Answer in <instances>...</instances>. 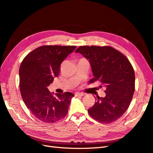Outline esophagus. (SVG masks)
I'll list each match as a JSON object with an SVG mask.
<instances>
[{
	"label": "esophagus",
	"instance_id": "esophagus-1",
	"mask_svg": "<svg viewBox=\"0 0 153 153\" xmlns=\"http://www.w3.org/2000/svg\"><path fill=\"white\" fill-rule=\"evenodd\" d=\"M75 95V96H85V93H83V92H76Z\"/></svg>",
	"mask_w": 153,
	"mask_h": 153
}]
</instances>
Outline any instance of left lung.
Returning <instances> with one entry per match:
<instances>
[{
    "label": "left lung",
    "mask_w": 153,
    "mask_h": 153,
    "mask_svg": "<svg viewBox=\"0 0 153 153\" xmlns=\"http://www.w3.org/2000/svg\"><path fill=\"white\" fill-rule=\"evenodd\" d=\"M89 61L93 78L106 87L104 98L97 96L88 113L101 123H111L128 108L135 91V72L129 60L109 46H80L76 51Z\"/></svg>",
    "instance_id": "8db88e82"
}]
</instances>
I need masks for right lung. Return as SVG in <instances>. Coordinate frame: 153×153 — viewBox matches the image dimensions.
<instances>
[{
    "mask_svg": "<svg viewBox=\"0 0 153 153\" xmlns=\"http://www.w3.org/2000/svg\"><path fill=\"white\" fill-rule=\"evenodd\" d=\"M76 46L44 45L32 51L20 67V93L26 106L39 121L53 123L66 116L74 94L53 96L48 87L61 71V64Z\"/></svg>",
    "mask_w": 153,
    "mask_h": 153,
    "instance_id": "add662e5",
    "label": "right lung"
}]
</instances>
